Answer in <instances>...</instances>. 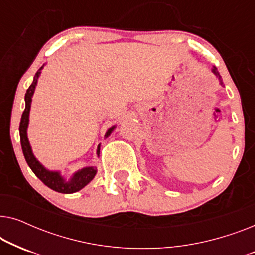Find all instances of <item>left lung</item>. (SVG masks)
<instances>
[{"label":"left lung","mask_w":255,"mask_h":255,"mask_svg":"<svg viewBox=\"0 0 255 255\" xmlns=\"http://www.w3.org/2000/svg\"><path fill=\"white\" fill-rule=\"evenodd\" d=\"M211 72L214 73V74L216 75V78H217V79L219 80V83H221V85L223 86V80H222V76H221V74H219V72L217 71V68H216L215 66H214V67L211 68Z\"/></svg>","instance_id":"8db88e82"}]
</instances>
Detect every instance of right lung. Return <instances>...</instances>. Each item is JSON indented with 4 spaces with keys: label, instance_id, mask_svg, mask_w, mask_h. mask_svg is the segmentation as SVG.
Instances as JSON below:
<instances>
[{
    "label": "right lung",
    "instance_id": "1",
    "mask_svg": "<svg viewBox=\"0 0 255 255\" xmlns=\"http://www.w3.org/2000/svg\"><path fill=\"white\" fill-rule=\"evenodd\" d=\"M43 67H40L39 71L36 73L32 83H31L29 89L26 90L25 109L23 111L22 118H20V124H19L20 145H22L23 154H24V158L26 160L27 165H29L30 168L32 169V172L36 174V176L45 184V186H47L48 188H51V189L58 191V193L73 194V193H76V191L81 190L82 188H85L87 184H88L90 181L95 177L97 173L96 167H93V166L85 167V168L79 169L78 172L73 174V176L68 181L65 180V177L61 176L60 172L48 170L47 168H45L39 161H38L36 156L33 155L32 148H31L29 139H27V127H29V115H30V109H31V102H32L34 89H36L38 79H39V75ZM115 128H116L115 125L114 127H111L109 130L107 131V133L104 137L106 138L109 137L111 132L115 130ZM100 146L101 145L97 146V152H96L97 156H100Z\"/></svg>",
    "mask_w": 255,
    "mask_h": 255
}]
</instances>
